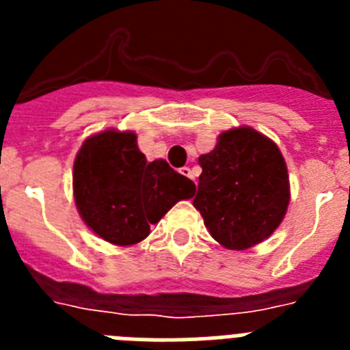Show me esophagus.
I'll use <instances>...</instances> for the list:
<instances>
[{"label": "esophagus", "mask_w": 350, "mask_h": 350, "mask_svg": "<svg viewBox=\"0 0 350 350\" xmlns=\"http://www.w3.org/2000/svg\"><path fill=\"white\" fill-rule=\"evenodd\" d=\"M180 173H182V175H184V177L193 178V172H191V168H187V166H184V168H180Z\"/></svg>", "instance_id": "34e87169"}]
</instances>
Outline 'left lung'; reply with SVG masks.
Listing matches in <instances>:
<instances>
[{
	"mask_svg": "<svg viewBox=\"0 0 350 350\" xmlns=\"http://www.w3.org/2000/svg\"><path fill=\"white\" fill-rule=\"evenodd\" d=\"M202 166L193 205L222 247L243 250L267 240L286 215L289 177L279 147L256 129L219 135Z\"/></svg>",
	"mask_w": 350,
	"mask_h": 350,
	"instance_id": "8db88e82",
	"label": "left lung"
}]
</instances>
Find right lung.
Instances as JSON below:
<instances>
[{"mask_svg": "<svg viewBox=\"0 0 350 350\" xmlns=\"http://www.w3.org/2000/svg\"><path fill=\"white\" fill-rule=\"evenodd\" d=\"M196 193L193 180L163 159L147 163L133 131L89 137L73 163V194L83 222L116 245H133L150 224Z\"/></svg>", "mask_w": 350, "mask_h": 350, "instance_id": "obj_1", "label": "right lung"}]
</instances>
